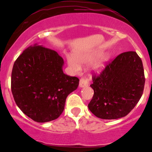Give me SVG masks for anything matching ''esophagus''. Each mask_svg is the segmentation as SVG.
Here are the masks:
<instances>
[{
	"label": "esophagus",
	"instance_id": "esophagus-1",
	"mask_svg": "<svg viewBox=\"0 0 152 152\" xmlns=\"http://www.w3.org/2000/svg\"><path fill=\"white\" fill-rule=\"evenodd\" d=\"M88 86V82L86 80L85 78H82L79 81V87H85Z\"/></svg>",
	"mask_w": 152,
	"mask_h": 152
}]
</instances>
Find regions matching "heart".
Listing matches in <instances>:
<instances>
[{"label":"heart","instance_id":"obj_1","mask_svg":"<svg viewBox=\"0 0 152 152\" xmlns=\"http://www.w3.org/2000/svg\"><path fill=\"white\" fill-rule=\"evenodd\" d=\"M101 54L102 50H93L87 53H76L74 54V58L71 56H67V61L72 70L76 73H78L81 70L80 64L87 65L97 58V60L92 65V70L96 73H99L103 70L110 58L107 53Z\"/></svg>","mask_w":152,"mask_h":152}]
</instances>
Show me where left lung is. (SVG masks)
<instances>
[{
    "instance_id": "1",
    "label": "left lung",
    "mask_w": 152,
    "mask_h": 152,
    "mask_svg": "<svg viewBox=\"0 0 152 152\" xmlns=\"http://www.w3.org/2000/svg\"><path fill=\"white\" fill-rule=\"evenodd\" d=\"M94 90L89 110L96 117L112 120L123 118L141 98L145 76L141 59L135 51L119 54L99 76H93Z\"/></svg>"
}]
</instances>
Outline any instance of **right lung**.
Instances as JSON below:
<instances>
[{
    "instance_id": "add662e5",
    "label": "right lung",
    "mask_w": 152,
    "mask_h": 152,
    "mask_svg": "<svg viewBox=\"0 0 152 152\" xmlns=\"http://www.w3.org/2000/svg\"><path fill=\"white\" fill-rule=\"evenodd\" d=\"M64 60L55 50L34 44L23 50L14 63L11 88L21 111L39 123L60 116L69 94L79 79L62 70Z\"/></svg>"
}]
</instances>
